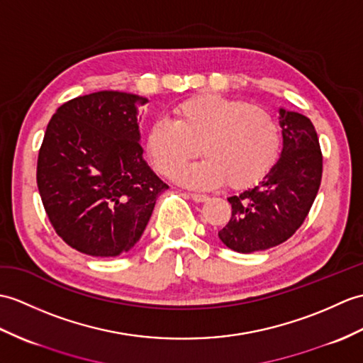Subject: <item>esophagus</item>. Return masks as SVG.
Instances as JSON below:
<instances>
[{"mask_svg": "<svg viewBox=\"0 0 363 363\" xmlns=\"http://www.w3.org/2000/svg\"><path fill=\"white\" fill-rule=\"evenodd\" d=\"M190 198L195 201V202H206L208 199L207 195H198V193H191Z\"/></svg>", "mask_w": 363, "mask_h": 363, "instance_id": "esophagus-1", "label": "esophagus"}]
</instances>
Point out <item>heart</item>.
Returning a JSON list of instances; mask_svg holds the SVG:
<instances>
[{
  "label": "heart",
  "instance_id": "b5f03b06",
  "mask_svg": "<svg viewBox=\"0 0 363 363\" xmlns=\"http://www.w3.org/2000/svg\"><path fill=\"white\" fill-rule=\"evenodd\" d=\"M176 119L151 122L145 148L161 174L197 152L202 162L180 169L173 179L189 189L208 190L227 182L241 190L259 182L280 150V126L267 109L220 94H201L174 108Z\"/></svg>",
  "mask_w": 363,
  "mask_h": 363
}]
</instances>
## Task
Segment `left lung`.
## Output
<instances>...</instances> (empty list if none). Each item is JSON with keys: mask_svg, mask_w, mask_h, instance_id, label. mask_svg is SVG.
I'll list each match as a JSON object with an SVG mask.
<instances>
[{"mask_svg": "<svg viewBox=\"0 0 363 363\" xmlns=\"http://www.w3.org/2000/svg\"><path fill=\"white\" fill-rule=\"evenodd\" d=\"M283 148L263 179L227 198L232 218L218 237L227 247L252 254L289 240L308 216L322 181V151L313 122L280 108Z\"/></svg>", "mask_w": 363, "mask_h": 363, "instance_id": "left-lung-1", "label": "left lung"}]
</instances>
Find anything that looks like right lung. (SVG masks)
I'll use <instances>...</instances> for the list:
<instances>
[{
	"instance_id": "1",
	"label": "right lung",
	"mask_w": 363,
	"mask_h": 363,
	"mask_svg": "<svg viewBox=\"0 0 363 363\" xmlns=\"http://www.w3.org/2000/svg\"><path fill=\"white\" fill-rule=\"evenodd\" d=\"M148 99L99 91L63 104L50 119L37 184L50 224L91 257L134 247L168 189L143 159L139 108Z\"/></svg>"
}]
</instances>
